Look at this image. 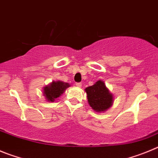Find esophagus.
<instances>
[{
    "instance_id": "34e87169",
    "label": "esophagus",
    "mask_w": 158,
    "mask_h": 158,
    "mask_svg": "<svg viewBox=\"0 0 158 158\" xmlns=\"http://www.w3.org/2000/svg\"><path fill=\"white\" fill-rule=\"evenodd\" d=\"M76 87L80 88L81 86H82V83H81V82H76Z\"/></svg>"
}]
</instances>
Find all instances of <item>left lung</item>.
<instances>
[{
  "mask_svg": "<svg viewBox=\"0 0 158 158\" xmlns=\"http://www.w3.org/2000/svg\"><path fill=\"white\" fill-rule=\"evenodd\" d=\"M88 104L97 113L106 112L113 104L114 97L106 87L104 81L98 80L85 89Z\"/></svg>",
  "mask_w": 158,
  "mask_h": 158,
  "instance_id": "1",
  "label": "left lung"
}]
</instances>
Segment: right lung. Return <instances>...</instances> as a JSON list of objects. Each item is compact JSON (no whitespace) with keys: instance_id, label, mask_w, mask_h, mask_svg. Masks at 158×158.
Masks as SVG:
<instances>
[{"instance_id":"1","label":"right lung","mask_w":158,"mask_h":158,"mask_svg":"<svg viewBox=\"0 0 158 158\" xmlns=\"http://www.w3.org/2000/svg\"><path fill=\"white\" fill-rule=\"evenodd\" d=\"M70 86L69 82L63 81H52L49 85L43 87V95L45 100L49 102H53L55 99L59 98L68 87Z\"/></svg>"}]
</instances>
